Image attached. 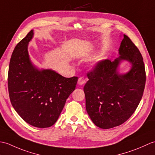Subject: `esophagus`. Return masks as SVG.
<instances>
[{
    "label": "esophagus",
    "instance_id": "1",
    "mask_svg": "<svg viewBox=\"0 0 155 155\" xmlns=\"http://www.w3.org/2000/svg\"><path fill=\"white\" fill-rule=\"evenodd\" d=\"M84 83H85V80L83 78L81 77V78H78V85H80V86H82V85H83Z\"/></svg>",
    "mask_w": 155,
    "mask_h": 155
}]
</instances>
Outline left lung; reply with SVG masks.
I'll list each match as a JSON object with an SVG mask.
<instances>
[{
	"mask_svg": "<svg viewBox=\"0 0 155 155\" xmlns=\"http://www.w3.org/2000/svg\"><path fill=\"white\" fill-rule=\"evenodd\" d=\"M119 57L113 61L98 62L88 72L84 87L86 110L97 127L108 129L119 126L135 111L142 98L146 73L143 58L139 49L127 35H123ZM127 61L131 68L120 74L118 67Z\"/></svg>",
	"mask_w": 155,
	"mask_h": 155,
	"instance_id": "1",
	"label": "left lung"
}]
</instances>
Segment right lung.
Instances as JSON below:
<instances>
[{"instance_id":"add662e5","label":"right lung","mask_w":155,"mask_h":155,"mask_svg":"<svg viewBox=\"0 0 155 155\" xmlns=\"http://www.w3.org/2000/svg\"><path fill=\"white\" fill-rule=\"evenodd\" d=\"M31 30L16 46L10 61L8 87L10 100L25 122L38 128L52 126L66 101L75 89L78 77L65 78L52 69H39L32 64L28 46Z\"/></svg>"}]
</instances>
